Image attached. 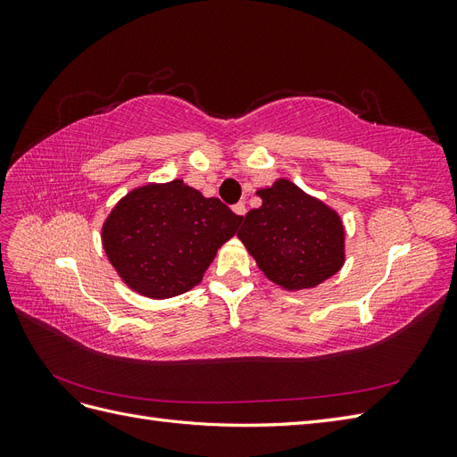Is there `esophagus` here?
I'll list each match as a JSON object with an SVG mask.
<instances>
[{
	"label": "esophagus",
	"instance_id": "esophagus-1",
	"mask_svg": "<svg viewBox=\"0 0 457 457\" xmlns=\"http://www.w3.org/2000/svg\"><path fill=\"white\" fill-rule=\"evenodd\" d=\"M232 212L237 213V215H240V217H242V215H245V204H244V202L234 204V205H232Z\"/></svg>",
	"mask_w": 457,
	"mask_h": 457
}]
</instances>
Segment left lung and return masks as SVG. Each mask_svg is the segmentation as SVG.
<instances>
[{
    "mask_svg": "<svg viewBox=\"0 0 457 457\" xmlns=\"http://www.w3.org/2000/svg\"><path fill=\"white\" fill-rule=\"evenodd\" d=\"M238 238L269 280L286 289L314 287L343 265L345 232L336 212L280 179L257 192Z\"/></svg>",
    "mask_w": 457,
    "mask_h": 457,
    "instance_id": "left-lung-1",
    "label": "left lung"
}]
</instances>
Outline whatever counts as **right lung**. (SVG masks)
<instances>
[{
  "label": "right lung",
  "instance_id": "right-lung-1",
  "mask_svg": "<svg viewBox=\"0 0 457 457\" xmlns=\"http://www.w3.org/2000/svg\"><path fill=\"white\" fill-rule=\"evenodd\" d=\"M242 219L219 198H204L175 179L129 192L106 219L103 244L131 289L165 299L200 284Z\"/></svg>",
  "mask_w": 457,
  "mask_h": 457
}]
</instances>
